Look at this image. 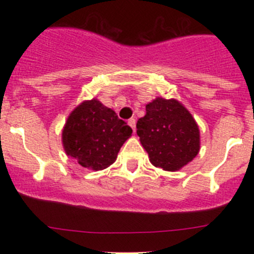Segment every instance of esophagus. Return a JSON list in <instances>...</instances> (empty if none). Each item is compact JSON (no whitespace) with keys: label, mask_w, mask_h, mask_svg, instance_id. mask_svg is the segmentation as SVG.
<instances>
[{"label":"esophagus","mask_w":254,"mask_h":254,"mask_svg":"<svg viewBox=\"0 0 254 254\" xmlns=\"http://www.w3.org/2000/svg\"><path fill=\"white\" fill-rule=\"evenodd\" d=\"M127 124L131 127L132 131L135 132V130H136V120H135V118H130V119L127 120Z\"/></svg>","instance_id":"esophagus-1"}]
</instances>
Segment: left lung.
Segmentation results:
<instances>
[{
	"mask_svg": "<svg viewBox=\"0 0 254 254\" xmlns=\"http://www.w3.org/2000/svg\"><path fill=\"white\" fill-rule=\"evenodd\" d=\"M136 129L151 163L165 171L181 170L200 148L195 120L176 99L156 98L148 103Z\"/></svg>",
	"mask_w": 254,
	"mask_h": 254,
	"instance_id": "obj_1",
	"label": "left lung"
}]
</instances>
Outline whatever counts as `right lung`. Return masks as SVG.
I'll list each match as a JSON object with an SVG mask.
<instances>
[{"label": "right lung", "instance_id": "add662e5", "mask_svg": "<svg viewBox=\"0 0 254 254\" xmlns=\"http://www.w3.org/2000/svg\"><path fill=\"white\" fill-rule=\"evenodd\" d=\"M131 127L97 99L81 103L67 118L63 130L66 153L82 167L99 171L111 166Z\"/></svg>", "mask_w": 254, "mask_h": 254}]
</instances>
